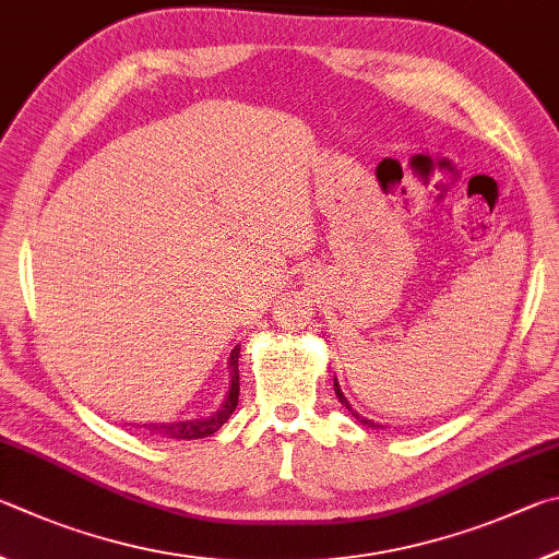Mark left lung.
<instances>
[{"label":"left lung","instance_id":"1","mask_svg":"<svg viewBox=\"0 0 559 559\" xmlns=\"http://www.w3.org/2000/svg\"><path fill=\"white\" fill-rule=\"evenodd\" d=\"M334 390H336V397H338V403H341V405H344V407L348 409V413H350V415H354V417L358 419V423H360V425H366V427H378V429H383V425H376V423H373V419H366V417H360V415L356 413V409L348 405V400H346V395H344V393H341V388H338V380H336V378H334Z\"/></svg>","mask_w":559,"mask_h":559}]
</instances>
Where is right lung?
<instances>
[{
    "instance_id": "right-lung-1",
    "label": "right lung",
    "mask_w": 559,
    "mask_h": 559,
    "mask_svg": "<svg viewBox=\"0 0 559 559\" xmlns=\"http://www.w3.org/2000/svg\"><path fill=\"white\" fill-rule=\"evenodd\" d=\"M238 356H240V346H235L233 354H230V390H228V395H225L218 413H213L211 417H203V419H186V423L144 425V427L150 429V432L164 435L169 439H201V437H211L213 432H218V429L230 419L233 409L238 407V395H240Z\"/></svg>"
}]
</instances>
